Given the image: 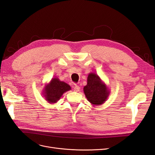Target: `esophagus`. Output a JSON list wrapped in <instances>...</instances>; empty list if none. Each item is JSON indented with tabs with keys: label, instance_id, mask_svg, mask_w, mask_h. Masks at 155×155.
<instances>
[{
	"label": "esophagus",
	"instance_id": "34e87169",
	"mask_svg": "<svg viewBox=\"0 0 155 155\" xmlns=\"http://www.w3.org/2000/svg\"><path fill=\"white\" fill-rule=\"evenodd\" d=\"M73 88H74V91L75 92H79V90H80V87H79L78 85H74Z\"/></svg>",
	"mask_w": 155,
	"mask_h": 155
}]
</instances>
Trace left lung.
I'll use <instances>...</instances> for the list:
<instances>
[{"label":"left lung","mask_w":155,"mask_h":155,"mask_svg":"<svg viewBox=\"0 0 155 155\" xmlns=\"http://www.w3.org/2000/svg\"><path fill=\"white\" fill-rule=\"evenodd\" d=\"M83 91L87 100L92 105H101L104 104L110 94L109 88L97 74L91 72L87 77V84Z\"/></svg>","instance_id":"8db88e82"}]
</instances>
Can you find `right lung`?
<instances>
[{"instance_id": "obj_1", "label": "right lung", "mask_w": 155, "mask_h": 155, "mask_svg": "<svg viewBox=\"0 0 155 155\" xmlns=\"http://www.w3.org/2000/svg\"><path fill=\"white\" fill-rule=\"evenodd\" d=\"M70 90H71V87L68 84L60 81L58 78H54L45 85L43 94L46 101L52 104L57 103L63 94Z\"/></svg>"}]
</instances>
